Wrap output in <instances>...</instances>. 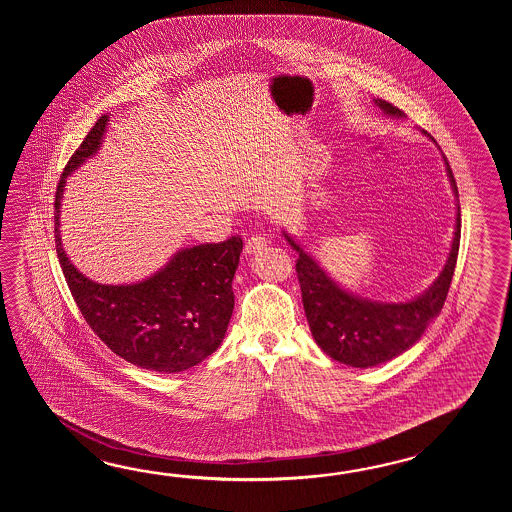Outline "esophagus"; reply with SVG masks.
I'll use <instances>...</instances> for the list:
<instances>
[{
    "mask_svg": "<svg viewBox=\"0 0 512 512\" xmlns=\"http://www.w3.org/2000/svg\"><path fill=\"white\" fill-rule=\"evenodd\" d=\"M267 247V240L263 236H252L245 243V254H258Z\"/></svg>",
    "mask_w": 512,
    "mask_h": 512,
    "instance_id": "34e87169",
    "label": "esophagus"
}]
</instances>
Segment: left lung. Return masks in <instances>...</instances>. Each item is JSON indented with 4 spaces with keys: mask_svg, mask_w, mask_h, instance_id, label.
Segmentation results:
<instances>
[{
    "mask_svg": "<svg viewBox=\"0 0 512 512\" xmlns=\"http://www.w3.org/2000/svg\"><path fill=\"white\" fill-rule=\"evenodd\" d=\"M384 115L403 119L404 113L390 102L375 98ZM426 135V131H423ZM428 137V135H426ZM434 141V137H430ZM435 142V141H434ZM446 174L456 194V179L445 159ZM283 238L298 252L296 274L302 289L305 316L320 349L331 359L353 368H371L399 357L412 348L428 324L441 313L456 269L461 214L457 201L456 230L448 260L435 282L408 302H377L349 293L327 274L318 261L283 230Z\"/></svg>",
    "mask_w": 512,
    "mask_h": 512,
    "instance_id": "1",
    "label": "left lung"
}]
</instances>
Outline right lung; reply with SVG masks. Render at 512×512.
Listing matches in <instances>:
<instances>
[{"label": "right lung", "mask_w": 512, "mask_h": 512, "mask_svg": "<svg viewBox=\"0 0 512 512\" xmlns=\"http://www.w3.org/2000/svg\"><path fill=\"white\" fill-rule=\"evenodd\" d=\"M108 122V115L97 120L56 188L58 260L80 313L115 355L142 370L179 373L207 359L225 338L243 241L232 236L223 243L181 249L150 278L128 285L93 282L78 271L60 238L64 186L67 177L100 150Z\"/></svg>", "instance_id": "obj_1"}]
</instances>
